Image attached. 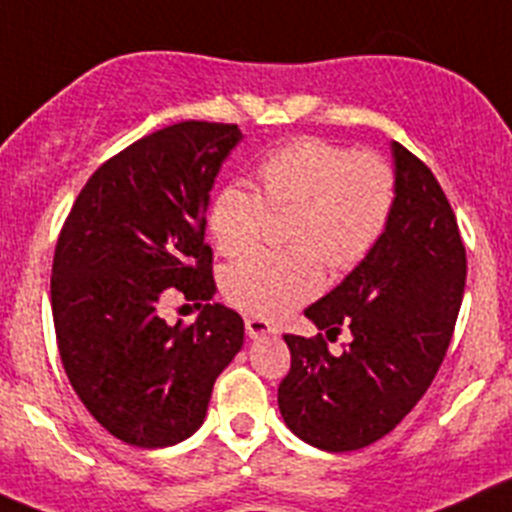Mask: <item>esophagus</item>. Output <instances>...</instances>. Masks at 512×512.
I'll return each instance as SVG.
<instances>
[{
	"instance_id": "esophagus-1",
	"label": "esophagus",
	"mask_w": 512,
	"mask_h": 512,
	"mask_svg": "<svg viewBox=\"0 0 512 512\" xmlns=\"http://www.w3.org/2000/svg\"><path fill=\"white\" fill-rule=\"evenodd\" d=\"M246 334L251 339H261V337H274L276 329L269 324L266 319H259V316H251L246 319Z\"/></svg>"
}]
</instances>
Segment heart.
<instances>
[{"label":"heart","mask_w":512,"mask_h":512,"mask_svg":"<svg viewBox=\"0 0 512 512\" xmlns=\"http://www.w3.org/2000/svg\"><path fill=\"white\" fill-rule=\"evenodd\" d=\"M261 192L228 183L213 196L208 228L223 256H243L261 241L271 211L296 208V251H259L226 271L223 291L238 309L279 319L319 294L321 256L334 269H352L367 256L392 218L394 173L377 155L319 138H299L259 165Z\"/></svg>","instance_id":"1"}]
</instances>
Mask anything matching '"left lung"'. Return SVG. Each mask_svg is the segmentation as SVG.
<instances>
[{"label": "left lung", "instance_id": "8db88e82", "mask_svg": "<svg viewBox=\"0 0 512 512\" xmlns=\"http://www.w3.org/2000/svg\"><path fill=\"white\" fill-rule=\"evenodd\" d=\"M394 208L377 246L342 284L304 311L316 329L352 342L339 357L286 334L291 369L279 410L299 440L326 452L367 447L392 432L435 379L465 291V246L440 183L422 160L389 143Z\"/></svg>", "mask_w": 512, "mask_h": 512}]
</instances>
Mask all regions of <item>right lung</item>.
<instances>
[{
  "label": "right lung",
  "instance_id": "right-lung-1",
  "mask_svg": "<svg viewBox=\"0 0 512 512\" xmlns=\"http://www.w3.org/2000/svg\"><path fill=\"white\" fill-rule=\"evenodd\" d=\"M238 125H170L92 173L52 264V316L67 379L110 435L170 447L203 425L218 374L243 347V319L206 304L191 326L160 306L216 294L203 243L216 175Z\"/></svg>",
  "mask_w": 512,
  "mask_h": 512
}]
</instances>
